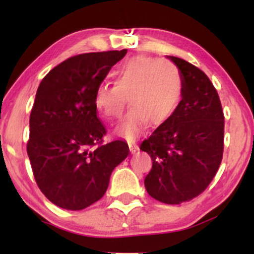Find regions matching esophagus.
Instances as JSON below:
<instances>
[{"mask_svg": "<svg viewBox=\"0 0 254 254\" xmlns=\"http://www.w3.org/2000/svg\"><path fill=\"white\" fill-rule=\"evenodd\" d=\"M129 149L131 151V154H135L136 151L139 149V148H138V145H137L136 143H129Z\"/></svg>", "mask_w": 254, "mask_h": 254, "instance_id": "obj_1", "label": "esophagus"}]
</instances>
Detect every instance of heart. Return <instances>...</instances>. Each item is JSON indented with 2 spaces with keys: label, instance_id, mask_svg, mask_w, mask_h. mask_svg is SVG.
Returning a JSON list of instances; mask_svg holds the SVG:
<instances>
[{
  "label": "heart",
  "instance_id": "1",
  "mask_svg": "<svg viewBox=\"0 0 254 254\" xmlns=\"http://www.w3.org/2000/svg\"><path fill=\"white\" fill-rule=\"evenodd\" d=\"M115 86L99 84L94 103L104 117L117 119L127 103L131 106L116 132L133 141L143 135L151 122L155 127L173 117L183 98V77L174 64L157 58L136 56L113 71Z\"/></svg>",
  "mask_w": 254,
  "mask_h": 254
}]
</instances>
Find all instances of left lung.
Returning a JSON list of instances; mask_svg holds the SVG:
<instances>
[{"label": "left lung", "mask_w": 254, "mask_h": 254, "mask_svg": "<svg viewBox=\"0 0 254 254\" xmlns=\"http://www.w3.org/2000/svg\"><path fill=\"white\" fill-rule=\"evenodd\" d=\"M183 77V99L167 123L139 145L153 160L144 179L149 196L180 204L199 196L216 176L223 156L224 116L217 90L193 64L168 57Z\"/></svg>", "instance_id": "left-lung-1"}]
</instances>
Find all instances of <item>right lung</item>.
<instances>
[{
  "label": "right lung",
  "mask_w": 254,
  "mask_h": 254,
  "mask_svg": "<svg viewBox=\"0 0 254 254\" xmlns=\"http://www.w3.org/2000/svg\"><path fill=\"white\" fill-rule=\"evenodd\" d=\"M127 50L89 52L58 64L38 87L27 154L38 188L51 203L82 210L104 196L110 177L130 153L124 141L104 143L95 88Z\"/></svg>",
  "instance_id": "obj_1"
}]
</instances>
